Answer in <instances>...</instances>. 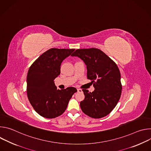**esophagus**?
<instances>
[{
    "mask_svg": "<svg viewBox=\"0 0 151 151\" xmlns=\"http://www.w3.org/2000/svg\"><path fill=\"white\" fill-rule=\"evenodd\" d=\"M77 90H78V93H81V92L82 91V90H81V89H79V88H78Z\"/></svg>",
    "mask_w": 151,
    "mask_h": 151,
    "instance_id": "obj_1",
    "label": "esophagus"
}]
</instances>
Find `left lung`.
<instances>
[{"label": "left lung", "mask_w": 151, "mask_h": 151, "mask_svg": "<svg viewBox=\"0 0 151 151\" xmlns=\"http://www.w3.org/2000/svg\"><path fill=\"white\" fill-rule=\"evenodd\" d=\"M71 55L84 61L87 78L95 88L92 93L82 89L85 99L80 103L81 110L93 118L106 116L115 108L121 94V74L116 64L97 48L78 49Z\"/></svg>", "instance_id": "1"}]
</instances>
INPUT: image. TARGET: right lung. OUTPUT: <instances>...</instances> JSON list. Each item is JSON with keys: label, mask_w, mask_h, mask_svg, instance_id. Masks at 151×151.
Returning a JSON list of instances; mask_svg holds the SVG:
<instances>
[{"label": "right lung", "mask_w": 151, "mask_h": 151, "mask_svg": "<svg viewBox=\"0 0 151 151\" xmlns=\"http://www.w3.org/2000/svg\"><path fill=\"white\" fill-rule=\"evenodd\" d=\"M74 50L51 48L40 55L29 69L27 97L35 111L43 117L50 119L62 115L77 91L72 87L57 90L54 81L60 74L62 61Z\"/></svg>", "instance_id": "add662e5"}]
</instances>
